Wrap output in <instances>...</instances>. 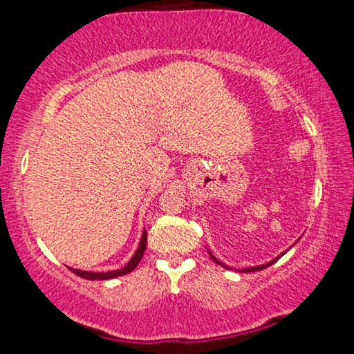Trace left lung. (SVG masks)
Segmentation results:
<instances>
[{"mask_svg":"<svg viewBox=\"0 0 354 354\" xmlns=\"http://www.w3.org/2000/svg\"><path fill=\"white\" fill-rule=\"evenodd\" d=\"M209 254H211V253H209ZM284 254V253H283ZM283 254H279L278 257H277V259H273V261H270V262H267V263H263V266H257V267H250V268H243V270H241V272H245V273H250V272H257V270H262V268H267V267H270L272 266V263H274V262H277L278 259H279V257L281 256H283ZM211 257H212V259L215 261V262H217L218 263V266H221V267H225V268H227L226 266H223V263H221L220 261H217V259H215V257L211 254Z\"/></svg>","mask_w":354,"mask_h":354,"instance_id":"1","label":"left lung"}]
</instances>
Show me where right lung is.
I'll use <instances>...</instances> for the list:
<instances>
[{
  "label": "right lung",
  "mask_w": 354,
  "mask_h": 354,
  "mask_svg": "<svg viewBox=\"0 0 354 354\" xmlns=\"http://www.w3.org/2000/svg\"><path fill=\"white\" fill-rule=\"evenodd\" d=\"M145 248H147V231H143L142 234V241H140V245L139 248H137L136 254L133 256V259H131L127 266H124L122 270H113V272H107V273H93V272H82V270H76V268H70L71 272H73L75 274H77V277H81L84 279H112V278H117V277H123V274H127L129 272H133L134 268L139 266V262L142 259L143 253H145Z\"/></svg>",
  "instance_id": "right-lung-1"
}]
</instances>
